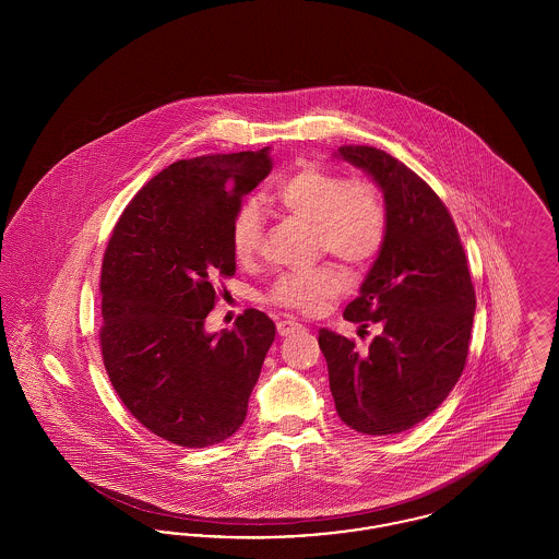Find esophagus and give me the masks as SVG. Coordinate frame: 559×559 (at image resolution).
I'll return each instance as SVG.
<instances>
[{
    "label": "esophagus",
    "mask_w": 559,
    "mask_h": 559,
    "mask_svg": "<svg viewBox=\"0 0 559 559\" xmlns=\"http://www.w3.org/2000/svg\"><path fill=\"white\" fill-rule=\"evenodd\" d=\"M304 326L297 322V320H281L278 324H276V331H278V335L281 337H287V335H292V333H297V331H301Z\"/></svg>",
    "instance_id": "esophagus-1"
}]
</instances>
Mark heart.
<instances>
[{
	"mask_svg": "<svg viewBox=\"0 0 559 559\" xmlns=\"http://www.w3.org/2000/svg\"><path fill=\"white\" fill-rule=\"evenodd\" d=\"M270 199L281 212L310 224L317 249L349 270L369 266L383 249L390 217L383 192L371 180H346L335 171L304 165L283 178ZM262 235V210L253 201L242 203L230 224V245L240 264H249L260 253ZM342 287L344 276L335 267L285 272L270 285L266 301L310 312Z\"/></svg>",
	"mask_w": 559,
	"mask_h": 559,
	"instance_id": "obj_1",
	"label": "heart"
}]
</instances>
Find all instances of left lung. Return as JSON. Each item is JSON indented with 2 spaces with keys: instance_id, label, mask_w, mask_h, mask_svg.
I'll use <instances>...</instances> for the list:
<instances>
[{
  "instance_id": "obj_1",
  "label": "left lung",
  "mask_w": 559,
  "mask_h": 559,
  "mask_svg": "<svg viewBox=\"0 0 559 559\" xmlns=\"http://www.w3.org/2000/svg\"><path fill=\"white\" fill-rule=\"evenodd\" d=\"M340 157L369 171L388 205V237L344 319L381 329L369 349L320 329L337 415L367 436L421 424L467 362L476 292L459 230L442 199L381 148L349 144Z\"/></svg>"
}]
</instances>
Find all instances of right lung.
<instances>
[{
  "mask_svg": "<svg viewBox=\"0 0 559 559\" xmlns=\"http://www.w3.org/2000/svg\"><path fill=\"white\" fill-rule=\"evenodd\" d=\"M272 169L267 148L176 160L138 190L103 258L100 349L133 417L163 440L205 449L247 417L274 322L245 310L207 335L217 278L235 274L230 224Z\"/></svg>",
  "mask_w": 559,
  "mask_h": 559,
  "instance_id": "1",
  "label": "right lung"
}]
</instances>
